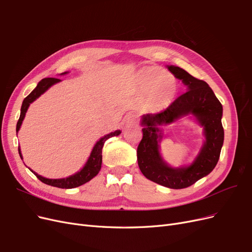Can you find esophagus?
Listing matches in <instances>:
<instances>
[{
    "instance_id": "1",
    "label": "esophagus",
    "mask_w": 252,
    "mask_h": 252,
    "mask_svg": "<svg viewBox=\"0 0 252 252\" xmlns=\"http://www.w3.org/2000/svg\"><path fill=\"white\" fill-rule=\"evenodd\" d=\"M124 123L128 126H135L138 123V118L135 114H127L124 118Z\"/></svg>"
}]
</instances>
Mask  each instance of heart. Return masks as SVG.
<instances>
[{
    "instance_id": "heart-1",
    "label": "heart",
    "mask_w": 252,
    "mask_h": 252,
    "mask_svg": "<svg viewBox=\"0 0 252 252\" xmlns=\"http://www.w3.org/2000/svg\"><path fill=\"white\" fill-rule=\"evenodd\" d=\"M134 86L139 93L145 94L147 105L154 110L168 107L179 90L176 79L157 66L139 70L134 78Z\"/></svg>"
}]
</instances>
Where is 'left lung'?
<instances>
[{"label":"left lung","instance_id":"1","mask_svg":"<svg viewBox=\"0 0 252 252\" xmlns=\"http://www.w3.org/2000/svg\"><path fill=\"white\" fill-rule=\"evenodd\" d=\"M173 76L182 80L187 91L165 110L141 118L143 137L137 148L139 168L146 179L170 189H183L208 175L218 163L224 140L222 105L208 84L191 76L185 69L169 65ZM192 114L204 126L206 141L194 162L189 166L173 169L162 161L158 151L161 140L160 125L169 124Z\"/></svg>","mask_w":252,"mask_h":252}]
</instances>
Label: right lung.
<instances>
[{"mask_svg": "<svg viewBox=\"0 0 252 252\" xmlns=\"http://www.w3.org/2000/svg\"><path fill=\"white\" fill-rule=\"evenodd\" d=\"M65 73H67V71L63 72L61 74H65ZM61 80L56 79V78H45V79H42L38 84H37L36 88L23 101L22 109H21V116H20V119H18V121H17V125H16V132L20 131V127L23 124V120L27 113V110H28V108H29L31 102H33L36 98H38L42 94V93H44L51 86H53L54 84L58 83ZM120 133L121 132L119 131V129H117V131H115V132H112L104 137H101L99 140L95 143L94 147H93V150L90 154V157H89L88 161L86 162L85 166H84L79 172L68 176V178L58 179V180L45 179V178H43V176L34 172L32 169H30V170L36 175V178L39 181H41L42 183H44L46 185L53 186V187H57V188H61V189H71V188L79 187V186L89 182L91 179L94 178V176L99 172V170L101 168V160H102L101 150H102V146H104L105 141L108 140L110 137L118 136ZM18 154H20V157L23 159L20 147H18Z\"/></svg>", "mask_w": 252, "mask_h": 252, "instance_id": "obj_1", "label": "right lung"}]
</instances>
